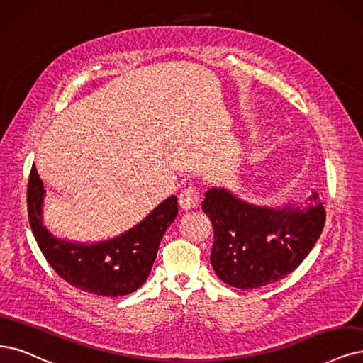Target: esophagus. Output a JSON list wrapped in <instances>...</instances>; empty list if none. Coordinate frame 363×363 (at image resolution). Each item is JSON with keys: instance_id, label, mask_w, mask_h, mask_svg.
<instances>
[{"instance_id": "34e87169", "label": "esophagus", "mask_w": 363, "mask_h": 363, "mask_svg": "<svg viewBox=\"0 0 363 363\" xmlns=\"http://www.w3.org/2000/svg\"><path fill=\"white\" fill-rule=\"evenodd\" d=\"M178 202H179V208L182 211L196 209L199 205V191L196 189H193V186H190V189H185L179 194Z\"/></svg>"}]
</instances>
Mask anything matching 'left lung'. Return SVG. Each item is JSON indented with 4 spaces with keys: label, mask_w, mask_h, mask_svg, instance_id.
<instances>
[{
    "label": "left lung",
    "mask_w": 363,
    "mask_h": 363,
    "mask_svg": "<svg viewBox=\"0 0 363 363\" xmlns=\"http://www.w3.org/2000/svg\"><path fill=\"white\" fill-rule=\"evenodd\" d=\"M202 209L213 227L211 264L221 281L250 290L291 274L315 245L326 211L313 190L305 203L247 202L227 186H212Z\"/></svg>",
    "instance_id": "8db88e82"
}]
</instances>
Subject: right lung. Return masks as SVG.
Wrapping results in <instances>:
<instances>
[{
	"label": "right lung",
	"mask_w": 363,
	"mask_h": 363,
	"mask_svg": "<svg viewBox=\"0 0 363 363\" xmlns=\"http://www.w3.org/2000/svg\"><path fill=\"white\" fill-rule=\"evenodd\" d=\"M45 196V185L33 166L28 182V218L40 250L67 283L99 296H124L145 283L161 239L178 216L177 196H170L121 235L97 242H77L58 238L48 229L43 217Z\"/></svg>",
	"instance_id": "right-lung-1"
}]
</instances>
